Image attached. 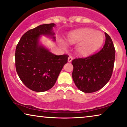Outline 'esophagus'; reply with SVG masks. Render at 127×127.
I'll list each match as a JSON object with an SVG mask.
<instances>
[{
    "instance_id": "34e87169",
    "label": "esophagus",
    "mask_w": 127,
    "mask_h": 127,
    "mask_svg": "<svg viewBox=\"0 0 127 127\" xmlns=\"http://www.w3.org/2000/svg\"><path fill=\"white\" fill-rule=\"evenodd\" d=\"M72 60V56H69L68 58V62H71Z\"/></svg>"
}]
</instances>
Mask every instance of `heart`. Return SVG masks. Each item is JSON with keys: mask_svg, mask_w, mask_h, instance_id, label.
Returning a JSON list of instances; mask_svg holds the SVG:
<instances>
[{"mask_svg": "<svg viewBox=\"0 0 127 127\" xmlns=\"http://www.w3.org/2000/svg\"><path fill=\"white\" fill-rule=\"evenodd\" d=\"M104 36L102 32L92 28H82L69 34L68 40L70 43H77L76 52L81 55H88L97 50L102 46ZM63 46L65 43L61 40Z\"/></svg>", "mask_w": 127, "mask_h": 127, "instance_id": "obj_1", "label": "heart"}]
</instances>
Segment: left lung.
I'll list each match as a JSON object with an SVG mask.
<instances>
[{"instance_id": "1", "label": "left lung", "mask_w": 127, "mask_h": 127, "mask_svg": "<svg viewBox=\"0 0 127 127\" xmlns=\"http://www.w3.org/2000/svg\"><path fill=\"white\" fill-rule=\"evenodd\" d=\"M104 34L105 43L98 53L72 61V79L77 87L83 92L100 90L112 75L116 50L110 37L107 33Z\"/></svg>"}]
</instances>
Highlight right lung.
<instances>
[{
    "instance_id": "right-lung-1",
    "label": "right lung",
    "mask_w": 127,
    "mask_h": 127,
    "mask_svg": "<svg viewBox=\"0 0 127 127\" xmlns=\"http://www.w3.org/2000/svg\"><path fill=\"white\" fill-rule=\"evenodd\" d=\"M53 23L42 24L25 32L17 45L15 59L18 77L27 88L35 92L51 89L68 56L55 55L39 42L42 35L55 41Z\"/></svg>"
}]
</instances>
